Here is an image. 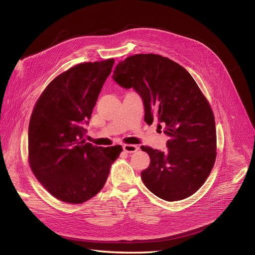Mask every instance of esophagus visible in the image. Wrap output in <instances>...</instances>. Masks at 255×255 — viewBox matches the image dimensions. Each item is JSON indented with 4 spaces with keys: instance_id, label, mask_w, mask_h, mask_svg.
Returning <instances> with one entry per match:
<instances>
[{
    "instance_id": "esophagus-1",
    "label": "esophagus",
    "mask_w": 255,
    "mask_h": 255,
    "mask_svg": "<svg viewBox=\"0 0 255 255\" xmlns=\"http://www.w3.org/2000/svg\"><path fill=\"white\" fill-rule=\"evenodd\" d=\"M122 148H123V151L127 153H134L138 150V146L135 144H123Z\"/></svg>"
}]
</instances>
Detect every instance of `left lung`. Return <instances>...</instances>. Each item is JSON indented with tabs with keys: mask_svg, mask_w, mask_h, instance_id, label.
I'll use <instances>...</instances> for the list:
<instances>
[{
	"mask_svg": "<svg viewBox=\"0 0 255 255\" xmlns=\"http://www.w3.org/2000/svg\"><path fill=\"white\" fill-rule=\"evenodd\" d=\"M114 81L133 88L144 106V121L164 128L168 150L141 145L150 165L141 179L151 192L166 201L191 196L210 175L216 159V126L207 100L187 70L156 54H136L119 61Z\"/></svg>",
	"mask_w": 255,
	"mask_h": 255,
	"instance_id": "8db88e82",
	"label": "left lung"
}]
</instances>
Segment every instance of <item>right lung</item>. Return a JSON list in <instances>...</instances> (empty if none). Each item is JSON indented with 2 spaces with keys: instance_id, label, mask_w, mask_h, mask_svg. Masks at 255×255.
<instances>
[{
  "instance_id": "add662e5",
  "label": "right lung",
  "mask_w": 255,
  "mask_h": 255,
  "mask_svg": "<svg viewBox=\"0 0 255 255\" xmlns=\"http://www.w3.org/2000/svg\"><path fill=\"white\" fill-rule=\"evenodd\" d=\"M115 60L84 63L59 74L44 89L28 126V160L52 196L80 204L102 189L121 145L97 146L84 140L103 84Z\"/></svg>"
}]
</instances>
